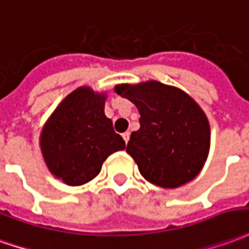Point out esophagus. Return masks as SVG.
Here are the masks:
<instances>
[{
  "label": "esophagus",
  "instance_id": "obj_1",
  "mask_svg": "<svg viewBox=\"0 0 249 249\" xmlns=\"http://www.w3.org/2000/svg\"><path fill=\"white\" fill-rule=\"evenodd\" d=\"M129 136H130L129 132H124V133H123V139H124V142H129Z\"/></svg>",
  "mask_w": 249,
  "mask_h": 249
}]
</instances>
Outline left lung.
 Wrapping results in <instances>:
<instances>
[{
	"label": "left lung",
	"mask_w": 249,
	"mask_h": 249,
	"mask_svg": "<svg viewBox=\"0 0 249 249\" xmlns=\"http://www.w3.org/2000/svg\"><path fill=\"white\" fill-rule=\"evenodd\" d=\"M114 91L136 105L140 129L132 132L126 152L142 178L175 189L201 173L210 149L209 120L186 91L158 81L121 83Z\"/></svg>",
	"instance_id": "left-lung-1"
}]
</instances>
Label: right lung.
Listing matches in <instances>:
<instances>
[{
  "label": "right lung",
  "mask_w": 249,
  "mask_h": 249,
  "mask_svg": "<svg viewBox=\"0 0 249 249\" xmlns=\"http://www.w3.org/2000/svg\"><path fill=\"white\" fill-rule=\"evenodd\" d=\"M105 91L81 86L67 95L40 132L48 171L67 186H81L100 174L104 161L125 142L105 116Z\"/></svg>",
  "instance_id": "1"
}]
</instances>
